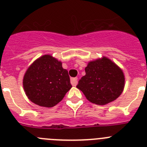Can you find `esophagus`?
<instances>
[{
	"instance_id": "1",
	"label": "esophagus",
	"mask_w": 147,
	"mask_h": 147,
	"mask_svg": "<svg viewBox=\"0 0 147 147\" xmlns=\"http://www.w3.org/2000/svg\"><path fill=\"white\" fill-rule=\"evenodd\" d=\"M71 83L72 86H76L77 84H78V78L75 77V78H71Z\"/></svg>"
}]
</instances>
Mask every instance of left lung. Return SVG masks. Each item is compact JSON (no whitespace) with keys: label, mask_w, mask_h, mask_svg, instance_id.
Listing matches in <instances>:
<instances>
[{"label":"left lung","mask_w":147,"mask_h":147,"mask_svg":"<svg viewBox=\"0 0 147 147\" xmlns=\"http://www.w3.org/2000/svg\"><path fill=\"white\" fill-rule=\"evenodd\" d=\"M85 71L86 75L79 80L76 87L90 102L106 105L123 92L125 85L123 71L107 57L88 62Z\"/></svg>","instance_id":"left-lung-1"}]
</instances>
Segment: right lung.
<instances>
[{"label": "right lung", "instance_id": "right-lung-1", "mask_svg": "<svg viewBox=\"0 0 147 147\" xmlns=\"http://www.w3.org/2000/svg\"><path fill=\"white\" fill-rule=\"evenodd\" d=\"M23 85L30 101L48 108L60 102L72 87L61 61L49 54L40 56L28 68Z\"/></svg>", "mask_w": 147, "mask_h": 147}]
</instances>
